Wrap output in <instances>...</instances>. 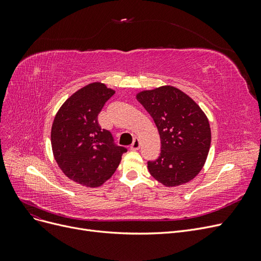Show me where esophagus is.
I'll use <instances>...</instances> for the list:
<instances>
[{
  "label": "esophagus",
  "instance_id": "34e87169",
  "mask_svg": "<svg viewBox=\"0 0 261 261\" xmlns=\"http://www.w3.org/2000/svg\"><path fill=\"white\" fill-rule=\"evenodd\" d=\"M139 148H140V140H139V138L135 137V139H134L133 144L130 146V149L134 150V151H136V150H138Z\"/></svg>",
  "mask_w": 261,
  "mask_h": 261
}]
</instances>
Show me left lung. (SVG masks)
Returning a JSON list of instances; mask_svg holds the SVG:
<instances>
[{"mask_svg": "<svg viewBox=\"0 0 261 261\" xmlns=\"http://www.w3.org/2000/svg\"><path fill=\"white\" fill-rule=\"evenodd\" d=\"M136 99L153 118L161 152L148 162L152 177L165 187H176L195 178L206 163L211 144L207 115L196 102L173 86L136 93Z\"/></svg>", "mask_w": 261, "mask_h": 261, "instance_id": "8db88e82", "label": "left lung"}]
</instances>
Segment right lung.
<instances>
[{"mask_svg":"<svg viewBox=\"0 0 261 261\" xmlns=\"http://www.w3.org/2000/svg\"><path fill=\"white\" fill-rule=\"evenodd\" d=\"M114 93L100 82L88 84L74 92L55 114L51 128L54 159L77 184L101 186L114 174L126 152L98 123V114Z\"/></svg>","mask_w":261,"mask_h":261,"instance_id":"obj_1","label":"right lung"}]
</instances>
